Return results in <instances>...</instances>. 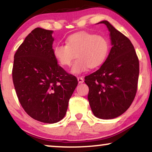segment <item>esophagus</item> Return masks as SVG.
Instances as JSON below:
<instances>
[{"label":"esophagus","instance_id":"34e87169","mask_svg":"<svg viewBox=\"0 0 152 152\" xmlns=\"http://www.w3.org/2000/svg\"><path fill=\"white\" fill-rule=\"evenodd\" d=\"M77 80L80 84H82V83L84 82V79H83L82 77H77Z\"/></svg>","mask_w":152,"mask_h":152}]
</instances>
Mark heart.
<instances>
[{"label": "heart", "instance_id": "1", "mask_svg": "<svg viewBox=\"0 0 152 152\" xmlns=\"http://www.w3.org/2000/svg\"><path fill=\"white\" fill-rule=\"evenodd\" d=\"M66 44H58L53 48L55 59L64 67L71 65L73 74H80L90 68L100 66L107 59L109 52V42L104 36L88 32H80L70 35Z\"/></svg>", "mask_w": 152, "mask_h": 152}]
</instances>
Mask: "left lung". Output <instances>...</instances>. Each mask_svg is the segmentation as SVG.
<instances>
[{
  "mask_svg": "<svg viewBox=\"0 0 152 152\" xmlns=\"http://www.w3.org/2000/svg\"><path fill=\"white\" fill-rule=\"evenodd\" d=\"M112 48L100 68L85 77L88 99L93 114L101 119L121 115L136 96L139 75V60L134 47L126 36L107 20Z\"/></svg>",
  "mask_w": 152,
  "mask_h": 152,
  "instance_id": "obj_1",
  "label": "left lung"
}]
</instances>
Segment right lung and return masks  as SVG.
<instances>
[{
	"mask_svg": "<svg viewBox=\"0 0 152 152\" xmlns=\"http://www.w3.org/2000/svg\"><path fill=\"white\" fill-rule=\"evenodd\" d=\"M53 30H33L14 55L12 79L25 111L44 123L64 118L78 82L57 64L53 55Z\"/></svg>",
	"mask_w": 152,
	"mask_h": 152,
	"instance_id": "right-lung-1",
	"label": "right lung"
}]
</instances>
